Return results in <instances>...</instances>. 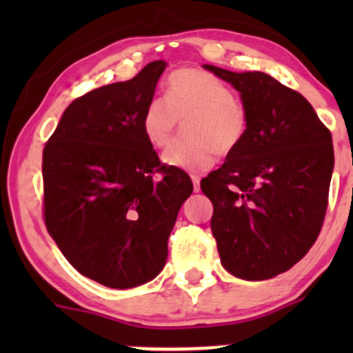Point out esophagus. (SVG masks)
Returning <instances> with one entry per match:
<instances>
[{
    "instance_id": "1",
    "label": "esophagus",
    "mask_w": 353,
    "mask_h": 353,
    "mask_svg": "<svg viewBox=\"0 0 353 353\" xmlns=\"http://www.w3.org/2000/svg\"><path fill=\"white\" fill-rule=\"evenodd\" d=\"M191 181H193L194 191H196V193H198V191H199V177L194 176V174H193V176H191Z\"/></svg>"
}]
</instances>
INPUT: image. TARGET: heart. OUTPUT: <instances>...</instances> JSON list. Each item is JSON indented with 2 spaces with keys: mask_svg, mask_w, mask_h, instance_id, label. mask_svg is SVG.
I'll return each mask as SVG.
<instances>
[{
  "mask_svg": "<svg viewBox=\"0 0 353 353\" xmlns=\"http://www.w3.org/2000/svg\"><path fill=\"white\" fill-rule=\"evenodd\" d=\"M188 140L174 143L163 162L186 172L212 169L216 154L229 155L248 133V110L229 85L194 68H183L167 78L165 99L155 97L145 105L141 130L154 148L169 147L179 123Z\"/></svg>",
  "mask_w": 353,
  "mask_h": 353,
  "instance_id": "heart-1",
  "label": "heart"
}]
</instances>
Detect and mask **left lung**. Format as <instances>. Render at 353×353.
Wrapping results in <instances>:
<instances>
[{"instance_id": "1", "label": "left lung", "mask_w": 353, "mask_h": 353, "mask_svg": "<svg viewBox=\"0 0 353 353\" xmlns=\"http://www.w3.org/2000/svg\"><path fill=\"white\" fill-rule=\"evenodd\" d=\"M241 92L248 133L220 169L201 179L223 268L268 280L301 261L328 208L334 165L328 128L299 92L261 71L205 65Z\"/></svg>"}]
</instances>
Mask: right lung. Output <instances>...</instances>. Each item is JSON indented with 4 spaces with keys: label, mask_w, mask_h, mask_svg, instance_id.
<instances>
[{
    "label": "right lung",
    "mask_w": 353,
    "mask_h": 353,
    "mask_svg": "<svg viewBox=\"0 0 353 353\" xmlns=\"http://www.w3.org/2000/svg\"><path fill=\"white\" fill-rule=\"evenodd\" d=\"M165 61L74 99L42 152L46 229L74 270L110 288L150 282L167 259L184 170L160 162L141 130Z\"/></svg>",
    "instance_id": "1"
}]
</instances>
